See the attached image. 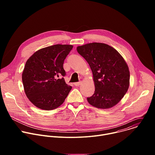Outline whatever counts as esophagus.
Masks as SVG:
<instances>
[{
    "label": "esophagus",
    "instance_id": "esophagus-1",
    "mask_svg": "<svg viewBox=\"0 0 155 155\" xmlns=\"http://www.w3.org/2000/svg\"><path fill=\"white\" fill-rule=\"evenodd\" d=\"M80 84H81V81H79V82H76V83H74V85H75V86H79Z\"/></svg>",
    "mask_w": 155,
    "mask_h": 155
}]
</instances>
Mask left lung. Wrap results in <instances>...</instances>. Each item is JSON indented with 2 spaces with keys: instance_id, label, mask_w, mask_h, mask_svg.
<instances>
[{
  "instance_id": "1",
  "label": "left lung",
  "mask_w": 155,
  "mask_h": 155,
  "mask_svg": "<svg viewBox=\"0 0 155 155\" xmlns=\"http://www.w3.org/2000/svg\"><path fill=\"white\" fill-rule=\"evenodd\" d=\"M89 64L95 85L94 94L87 97L91 105L102 109L117 105L129 86L128 66L113 47L102 43H90L77 48Z\"/></svg>"
}]
</instances>
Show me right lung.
Returning <instances> with one entry per match:
<instances>
[{"label": "right lung", "mask_w": 155, "mask_h": 155, "mask_svg": "<svg viewBox=\"0 0 155 155\" xmlns=\"http://www.w3.org/2000/svg\"><path fill=\"white\" fill-rule=\"evenodd\" d=\"M72 48L60 44L50 46L38 50L27 61L22 80L28 98L37 107L55 109L68 96L72 86L62 77L65 75L63 64Z\"/></svg>", "instance_id": "obj_1"}]
</instances>
